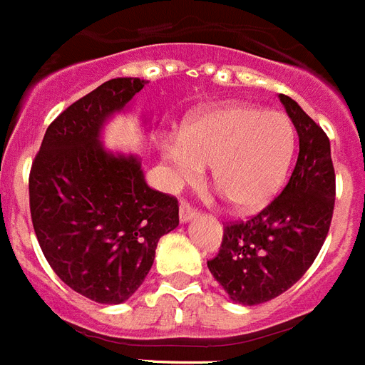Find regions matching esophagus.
I'll return each mask as SVG.
<instances>
[{"mask_svg":"<svg viewBox=\"0 0 365 365\" xmlns=\"http://www.w3.org/2000/svg\"><path fill=\"white\" fill-rule=\"evenodd\" d=\"M195 216H197V210H195L189 202L182 201V205H180V220H182V222H189V220H193Z\"/></svg>","mask_w":365,"mask_h":365,"instance_id":"1","label":"esophagus"}]
</instances>
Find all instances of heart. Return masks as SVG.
<instances>
[{"instance_id": "b5f03b06", "label": "heart", "mask_w": 365, "mask_h": 365, "mask_svg": "<svg viewBox=\"0 0 365 365\" xmlns=\"http://www.w3.org/2000/svg\"><path fill=\"white\" fill-rule=\"evenodd\" d=\"M294 128L277 110L227 103L191 116L182 133L164 139V158L182 182L212 166V182L237 210H255L274 197L289 174Z\"/></svg>"}]
</instances>
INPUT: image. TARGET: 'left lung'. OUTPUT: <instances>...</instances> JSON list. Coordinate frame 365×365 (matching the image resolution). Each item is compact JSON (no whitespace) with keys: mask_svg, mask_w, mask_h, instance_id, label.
I'll return each instance as SVG.
<instances>
[{"mask_svg":"<svg viewBox=\"0 0 365 365\" xmlns=\"http://www.w3.org/2000/svg\"><path fill=\"white\" fill-rule=\"evenodd\" d=\"M299 133V157L287 185L262 212L227 224L214 279L237 304L255 306L293 287L312 266L329 232L335 170L329 138L291 97L279 96Z\"/></svg>","mask_w":365,"mask_h":365,"instance_id":"obj_1","label":"left lung"}]
</instances>
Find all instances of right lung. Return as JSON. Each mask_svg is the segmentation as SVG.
I'll list each match as a JSON object with an SVG mask.
<instances>
[{
    "label": "right lung",
    "instance_id": "1",
    "mask_svg": "<svg viewBox=\"0 0 365 365\" xmlns=\"http://www.w3.org/2000/svg\"><path fill=\"white\" fill-rule=\"evenodd\" d=\"M145 83L115 78L72 103L47 128L28 180L43 257L68 287L99 304L130 299L158 239L180 224L178 201L147 185L138 155L108 151L101 141L107 122Z\"/></svg>",
    "mask_w": 365,
    "mask_h": 365
}]
</instances>
